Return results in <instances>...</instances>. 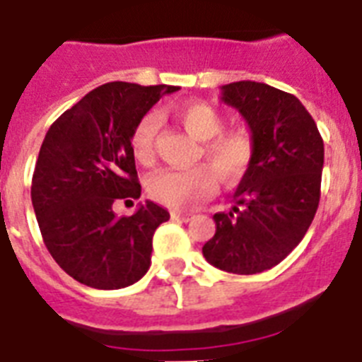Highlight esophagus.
<instances>
[{
  "mask_svg": "<svg viewBox=\"0 0 362 362\" xmlns=\"http://www.w3.org/2000/svg\"><path fill=\"white\" fill-rule=\"evenodd\" d=\"M172 218L177 220V222H188V220H192V213H185V211H174L172 213Z\"/></svg>",
  "mask_w": 362,
  "mask_h": 362,
  "instance_id": "1",
  "label": "esophagus"
}]
</instances>
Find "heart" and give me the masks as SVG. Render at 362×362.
I'll use <instances>...</instances> for the list:
<instances>
[{
	"mask_svg": "<svg viewBox=\"0 0 362 362\" xmlns=\"http://www.w3.org/2000/svg\"><path fill=\"white\" fill-rule=\"evenodd\" d=\"M175 118L196 140H203V155L211 164L188 170L163 168L148 179V190L155 202L172 209H190L207 199L216 188V172L223 181H237L246 174L255 155V140L246 129L222 130V118L207 103L192 101L175 109ZM159 116L148 112L131 133V148L140 163L153 159Z\"/></svg>",
	"mask_w": 362,
	"mask_h": 362,
	"instance_id": "b5f03b06",
	"label": "heart"
}]
</instances>
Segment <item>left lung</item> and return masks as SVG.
<instances>
[{
	"mask_svg": "<svg viewBox=\"0 0 362 362\" xmlns=\"http://www.w3.org/2000/svg\"><path fill=\"white\" fill-rule=\"evenodd\" d=\"M255 140V155L235 207L216 213V233L203 257L223 272L250 276L270 270L305 237L320 202L324 140L296 95L255 81L222 86Z\"/></svg>",
	"mask_w": 362,
	"mask_h": 362,
	"instance_id": "1",
	"label": "left lung"
}]
</instances>
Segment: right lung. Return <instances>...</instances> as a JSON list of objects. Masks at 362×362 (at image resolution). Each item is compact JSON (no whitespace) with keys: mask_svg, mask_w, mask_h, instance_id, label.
Here are the masks:
<instances>
[{"mask_svg":"<svg viewBox=\"0 0 362 362\" xmlns=\"http://www.w3.org/2000/svg\"><path fill=\"white\" fill-rule=\"evenodd\" d=\"M175 90L179 86L107 83L64 110L46 133L33 174V209L47 252L83 285L124 288L151 264L153 233L170 213L146 202L118 218L112 205L140 198L131 133Z\"/></svg>","mask_w":362,"mask_h":362,"instance_id":"obj_1","label":"right lung"}]
</instances>
